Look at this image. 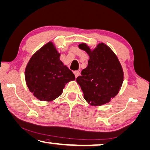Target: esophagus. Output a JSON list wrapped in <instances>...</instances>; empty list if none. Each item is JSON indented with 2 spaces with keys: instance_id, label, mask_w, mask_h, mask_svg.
Here are the masks:
<instances>
[{
  "instance_id": "esophagus-1",
  "label": "esophagus",
  "mask_w": 150,
  "mask_h": 150,
  "mask_svg": "<svg viewBox=\"0 0 150 150\" xmlns=\"http://www.w3.org/2000/svg\"><path fill=\"white\" fill-rule=\"evenodd\" d=\"M74 74L75 75V77L77 78V77H79V76L80 75V72L79 71H74Z\"/></svg>"
}]
</instances>
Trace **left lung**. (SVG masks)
Listing matches in <instances>:
<instances>
[{
    "label": "left lung",
    "mask_w": 150,
    "mask_h": 150,
    "mask_svg": "<svg viewBox=\"0 0 150 150\" xmlns=\"http://www.w3.org/2000/svg\"><path fill=\"white\" fill-rule=\"evenodd\" d=\"M89 56L88 65L76 81L90 105H101L118 93L123 81V72L117 56L104 43L91 51L86 44L79 45Z\"/></svg>",
    "instance_id": "obj_1"
}]
</instances>
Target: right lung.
I'll list each match as a JSON object with an SVG mask.
<instances>
[{"instance_id": "add662e5", "label": "right lung", "mask_w": 150, "mask_h": 150, "mask_svg": "<svg viewBox=\"0 0 150 150\" xmlns=\"http://www.w3.org/2000/svg\"><path fill=\"white\" fill-rule=\"evenodd\" d=\"M60 54L49 42L33 54L25 69L30 91L41 101H53L62 93L67 83L75 80L72 71L59 59Z\"/></svg>"}]
</instances>
